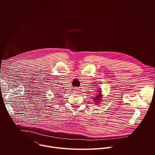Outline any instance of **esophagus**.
<instances>
[{
    "label": "esophagus",
    "mask_w": 155,
    "mask_h": 155,
    "mask_svg": "<svg viewBox=\"0 0 155 155\" xmlns=\"http://www.w3.org/2000/svg\"><path fill=\"white\" fill-rule=\"evenodd\" d=\"M78 90H77V88H75V90H74V92H75V93H77V91H78Z\"/></svg>",
    "instance_id": "1"
}]
</instances>
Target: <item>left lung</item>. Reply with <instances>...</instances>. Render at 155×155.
<instances>
[{"mask_svg": "<svg viewBox=\"0 0 155 155\" xmlns=\"http://www.w3.org/2000/svg\"><path fill=\"white\" fill-rule=\"evenodd\" d=\"M102 91H99V93H97V95L96 96V97H95V98H94L93 101L94 102H95L96 104H98L99 102H100L101 101H102V94H101Z\"/></svg>", "mask_w": 155, "mask_h": 155, "instance_id": "left-lung-1", "label": "left lung"}]
</instances>
